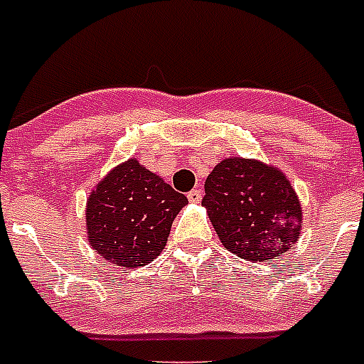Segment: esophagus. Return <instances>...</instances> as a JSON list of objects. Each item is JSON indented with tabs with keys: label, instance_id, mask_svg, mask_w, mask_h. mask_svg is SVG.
Returning <instances> with one entry per match:
<instances>
[{
	"label": "esophagus",
	"instance_id": "34e87169",
	"mask_svg": "<svg viewBox=\"0 0 364 364\" xmlns=\"http://www.w3.org/2000/svg\"><path fill=\"white\" fill-rule=\"evenodd\" d=\"M187 196H188V202L198 203V202H200V200H202V191H200V188H192V191L188 192Z\"/></svg>",
	"mask_w": 364,
	"mask_h": 364
}]
</instances>
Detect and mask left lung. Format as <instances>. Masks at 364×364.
<instances>
[{
	"label": "left lung",
	"instance_id": "left-lung-1",
	"mask_svg": "<svg viewBox=\"0 0 364 364\" xmlns=\"http://www.w3.org/2000/svg\"><path fill=\"white\" fill-rule=\"evenodd\" d=\"M202 203L224 247L239 258L273 262L299 239L297 194L284 173L258 161L218 162Z\"/></svg>",
	"mask_w": 364,
	"mask_h": 364
}]
</instances>
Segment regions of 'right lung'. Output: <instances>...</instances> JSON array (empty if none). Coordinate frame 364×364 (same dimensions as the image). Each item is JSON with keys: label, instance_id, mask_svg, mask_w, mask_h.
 I'll return each instance as SVG.
<instances>
[{"label": "right lung", "instance_id": "right-lung-1", "mask_svg": "<svg viewBox=\"0 0 364 364\" xmlns=\"http://www.w3.org/2000/svg\"><path fill=\"white\" fill-rule=\"evenodd\" d=\"M185 203V194L140 162H123L91 192L85 209L91 247L127 269L149 264L166 247L173 218Z\"/></svg>", "mask_w": 364, "mask_h": 364}]
</instances>
